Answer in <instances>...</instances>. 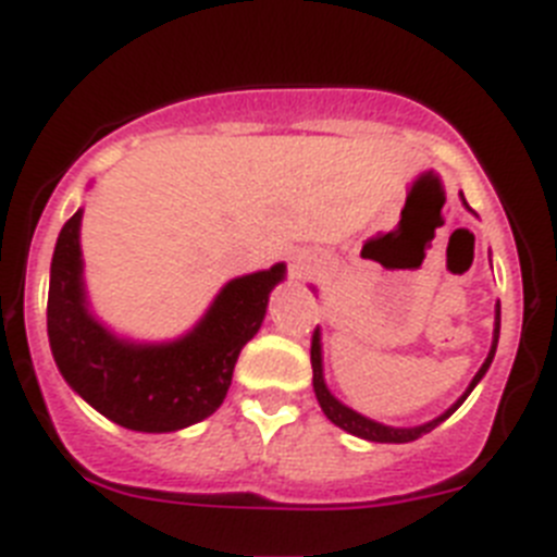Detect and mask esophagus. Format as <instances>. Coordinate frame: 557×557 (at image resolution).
I'll list each match as a JSON object with an SVG mask.
<instances>
[{
    "label": "esophagus",
    "mask_w": 557,
    "mask_h": 557,
    "mask_svg": "<svg viewBox=\"0 0 557 557\" xmlns=\"http://www.w3.org/2000/svg\"><path fill=\"white\" fill-rule=\"evenodd\" d=\"M313 272V265L308 260H294L292 263V274L294 277H308Z\"/></svg>",
    "instance_id": "obj_1"
}]
</instances>
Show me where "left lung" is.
<instances>
[{
	"instance_id": "1",
	"label": "left lung",
	"mask_w": 557,
	"mask_h": 557,
	"mask_svg": "<svg viewBox=\"0 0 557 557\" xmlns=\"http://www.w3.org/2000/svg\"><path fill=\"white\" fill-rule=\"evenodd\" d=\"M459 196H462V193H459ZM462 205H466V210H471V207H468V201H466V196H462ZM311 288H313V294H317V285H311ZM499 325H502V311H499V302H496V313H493V338H491V350H487V359L482 361V367L476 370V375L471 379V384L466 386V393L459 395V398L454 400L451 406H448L446 412H440L437 418L425 420V423L389 425V423H381V420L367 418V414L356 412L352 406L342 404V400H338L336 395L331 393V386H327V381H325V359H322V327H317V331H313V342H311L313 393H317V400H319V406H322L325 418L331 420L333 425H338V429H345L347 434H352V437L370 440V443H412V440L423 437V434H429L432 429H437L443 420L451 418L459 406L466 404L468 395L473 393V386L485 379V372L491 370V364H493V356H496V345H499Z\"/></svg>"
}]
</instances>
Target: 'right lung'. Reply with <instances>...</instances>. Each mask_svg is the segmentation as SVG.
<instances>
[{"label": "right lung", "instance_id": "1", "mask_svg": "<svg viewBox=\"0 0 557 557\" xmlns=\"http://www.w3.org/2000/svg\"><path fill=\"white\" fill-rule=\"evenodd\" d=\"M84 207L58 235L50 263L47 336L70 389L111 423L145 434L178 432L210 418L226 398L240 350L260 331L285 263L221 285L196 325L143 342L111 331L91 311L81 251Z\"/></svg>", "mask_w": 557, "mask_h": 557}]
</instances>
